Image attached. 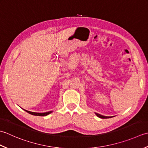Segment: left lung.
Instances as JSON below:
<instances>
[{
  "label": "left lung",
  "instance_id": "8db88e82",
  "mask_svg": "<svg viewBox=\"0 0 148 148\" xmlns=\"http://www.w3.org/2000/svg\"><path fill=\"white\" fill-rule=\"evenodd\" d=\"M96 116H97L98 117H100V118H102V119H107V118H110V117H107V116H103L100 115V114H97V113H96Z\"/></svg>",
  "mask_w": 148,
  "mask_h": 148
}]
</instances>
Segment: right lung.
<instances>
[{
  "label": "right lung",
  "instance_id": "add662e5",
  "mask_svg": "<svg viewBox=\"0 0 148 148\" xmlns=\"http://www.w3.org/2000/svg\"><path fill=\"white\" fill-rule=\"evenodd\" d=\"M25 110L27 112H28L29 114H32V115H34V116H47L48 114H50L52 112V111H50V112H44V113H38V112H31V111H28V110Z\"/></svg>",
  "mask_w": 148,
  "mask_h": 148
}]
</instances>
